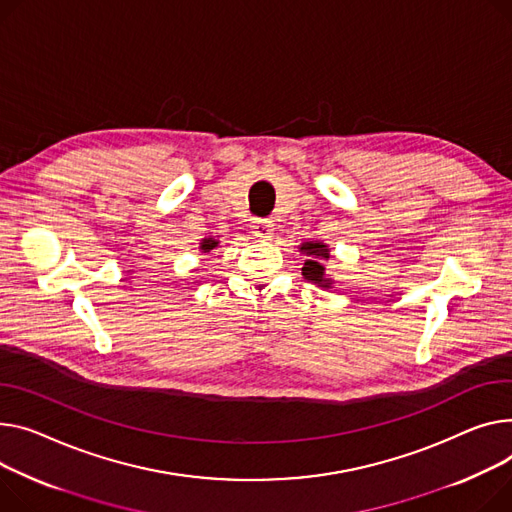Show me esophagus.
I'll list each match as a JSON object with an SVG mask.
<instances>
[{
	"label": "esophagus",
	"instance_id": "34e87169",
	"mask_svg": "<svg viewBox=\"0 0 512 512\" xmlns=\"http://www.w3.org/2000/svg\"><path fill=\"white\" fill-rule=\"evenodd\" d=\"M253 234L257 238H263V241H267V238H271V234H274V224H271V220H267V218H259V220H255Z\"/></svg>",
	"mask_w": 512,
	"mask_h": 512
}]
</instances>
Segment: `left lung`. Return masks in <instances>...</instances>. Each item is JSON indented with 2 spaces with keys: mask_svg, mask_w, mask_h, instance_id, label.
<instances>
[{
  "mask_svg": "<svg viewBox=\"0 0 512 512\" xmlns=\"http://www.w3.org/2000/svg\"><path fill=\"white\" fill-rule=\"evenodd\" d=\"M302 255H306L302 276L315 284H321L323 288H329V278H325V261L329 259V249L323 243H304L300 247Z\"/></svg>",
  "mask_w": 512,
  "mask_h": 512,
  "instance_id": "8db88e82",
  "label": "left lung"
}]
</instances>
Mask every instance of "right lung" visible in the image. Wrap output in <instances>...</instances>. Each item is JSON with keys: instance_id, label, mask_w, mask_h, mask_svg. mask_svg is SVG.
Listing matches in <instances>:
<instances>
[{"instance_id": "obj_1", "label": "right lung", "mask_w": 512, "mask_h": 512, "mask_svg": "<svg viewBox=\"0 0 512 512\" xmlns=\"http://www.w3.org/2000/svg\"><path fill=\"white\" fill-rule=\"evenodd\" d=\"M216 245H218V241H212V238H206V241L201 243V251L208 253V251H212Z\"/></svg>"}]
</instances>
